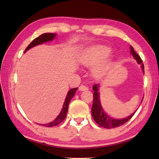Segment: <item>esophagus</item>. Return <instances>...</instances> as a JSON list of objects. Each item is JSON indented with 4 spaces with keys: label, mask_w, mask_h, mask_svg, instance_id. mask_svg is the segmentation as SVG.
<instances>
[{
    "label": "esophagus",
    "mask_w": 159,
    "mask_h": 159,
    "mask_svg": "<svg viewBox=\"0 0 159 159\" xmlns=\"http://www.w3.org/2000/svg\"><path fill=\"white\" fill-rule=\"evenodd\" d=\"M79 89L80 91H85V90L88 89V87H87L86 85H80V87H79Z\"/></svg>",
    "instance_id": "obj_1"
}]
</instances>
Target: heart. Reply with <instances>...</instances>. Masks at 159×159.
<instances>
[{"mask_svg":"<svg viewBox=\"0 0 159 159\" xmlns=\"http://www.w3.org/2000/svg\"><path fill=\"white\" fill-rule=\"evenodd\" d=\"M111 49L105 46L96 45L90 47L85 50L81 57V63L84 66H93L99 63L109 55ZM110 63L106 61L94 69V74L97 76H103L109 70Z\"/></svg>","mask_w":159,"mask_h":159,"instance_id":"obj_1","label":"heart"}]
</instances>
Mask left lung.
Wrapping results in <instances>:
<instances>
[{
  "instance_id": "obj_1",
  "label": "left lung",
  "mask_w": 159,
  "mask_h": 159,
  "mask_svg": "<svg viewBox=\"0 0 159 159\" xmlns=\"http://www.w3.org/2000/svg\"><path fill=\"white\" fill-rule=\"evenodd\" d=\"M130 54L133 55L134 59L137 60L138 63L142 64V59H141L140 56L134 51L132 46H130ZM141 66H142V68L144 70L143 64H142ZM93 90L94 91V92L93 102L92 108V114L94 121H95L99 126L105 128H113L119 127L121 126V125L126 124L128 120H130L131 119L132 117L134 116V114L135 113L136 111L134 112L133 114H131L130 116L121 120H116L114 119V118H112L109 116H108V115L104 112L102 107H101L99 92H98V84H95V85L93 86Z\"/></svg>"
}]
</instances>
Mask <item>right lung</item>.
Wrapping results in <instances>:
<instances>
[{
  "label": "right lung",
  "instance_id": "add662e5",
  "mask_svg": "<svg viewBox=\"0 0 159 159\" xmlns=\"http://www.w3.org/2000/svg\"><path fill=\"white\" fill-rule=\"evenodd\" d=\"M55 35H56L55 33H43V34H42L41 35L38 37V38H36L35 39H33V41L30 43V44L26 47L25 52L26 51V50H28L29 49L32 48L33 46L41 44V43H43V42L51 41V40H52L54 38H55ZM76 89H77V87L76 88L71 89L68 92V93H67V96L65 100V102L63 104V109L61 111L60 114L57 116V117L55 120L52 121V122H50L47 124H40V125H42V126H44L46 127H52L59 124L61 122H62V121L65 120V118L66 117L67 110H68L69 103L71 101V100H72V98L74 97V93H75Z\"/></svg>",
  "mask_w": 159,
  "mask_h": 159
}]
</instances>
